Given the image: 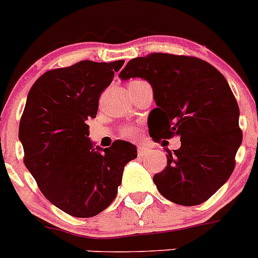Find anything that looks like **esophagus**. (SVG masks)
I'll return each mask as SVG.
<instances>
[{
  "label": "esophagus",
  "instance_id": "1",
  "mask_svg": "<svg viewBox=\"0 0 258 258\" xmlns=\"http://www.w3.org/2000/svg\"><path fill=\"white\" fill-rule=\"evenodd\" d=\"M149 151H150L149 147L144 146V145H140V146L137 147V152H139L140 156H144V155H146Z\"/></svg>",
  "mask_w": 258,
  "mask_h": 258
}]
</instances>
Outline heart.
<instances>
[{
  "mask_svg": "<svg viewBox=\"0 0 258 258\" xmlns=\"http://www.w3.org/2000/svg\"><path fill=\"white\" fill-rule=\"evenodd\" d=\"M135 134H136V131H135L134 128H124L123 131H122V136L127 137V139H131V137H134Z\"/></svg>",
  "mask_w": 258,
  "mask_h": 258,
  "instance_id": "b5f03b06",
  "label": "heart"
}]
</instances>
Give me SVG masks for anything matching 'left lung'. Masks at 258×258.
I'll return each instance as SVG.
<instances>
[{"mask_svg": "<svg viewBox=\"0 0 258 258\" xmlns=\"http://www.w3.org/2000/svg\"><path fill=\"white\" fill-rule=\"evenodd\" d=\"M118 77L151 84L155 142L180 137V149L166 150V167L154 176L159 191L180 206L208 201L231 176L242 144L239 108L226 78L198 57L164 52L130 60Z\"/></svg>", "mask_w": 258, "mask_h": 258, "instance_id": "1", "label": "left lung"}]
</instances>
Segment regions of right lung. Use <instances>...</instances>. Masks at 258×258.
I'll use <instances>...</instances> for the list:
<instances>
[{
  "mask_svg": "<svg viewBox=\"0 0 258 258\" xmlns=\"http://www.w3.org/2000/svg\"><path fill=\"white\" fill-rule=\"evenodd\" d=\"M123 62L83 60L49 71L27 94L19 127L25 166L45 198L73 217L103 212L116 198L126 164L137 157L136 146L122 140L94 146L87 124Z\"/></svg>",
  "mask_w": 258,
  "mask_h": 258,
  "instance_id": "1",
  "label": "right lung"
}]
</instances>
